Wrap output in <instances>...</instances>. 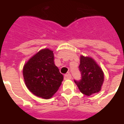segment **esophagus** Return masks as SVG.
<instances>
[{
  "label": "esophagus",
  "mask_w": 124,
  "mask_h": 124,
  "mask_svg": "<svg viewBox=\"0 0 124 124\" xmlns=\"http://www.w3.org/2000/svg\"><path fill=\"white\" fill-rule=\"evenodd\" d=\"M72 78V75L70 74H67L64 75V79H71Z\"/></svg>",
  "instance_id": "esophagus-1"
}]
</instances>
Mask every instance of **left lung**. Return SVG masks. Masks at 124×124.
<instances>
[{
    "mask_svg": "<svg viewBox=\"0 0 124 124\" xmlns=\"http://www.w3.org/2000/svg\"><path fill=\"white\" fill-rule=\"evenodd\" d=\"M81 73V79L74 80V82L83 94L90 96L101 90L104 82V73L92 58L80 56L78 67Z\"/></svg>",
    "mask_w": 124,
    "mask_h": 124,
    "instance_id": "obj_1",
    "label": "left lung"
}]
</instances>
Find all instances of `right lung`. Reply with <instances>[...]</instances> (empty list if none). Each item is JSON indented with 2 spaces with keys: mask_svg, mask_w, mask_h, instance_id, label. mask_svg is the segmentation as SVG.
<instances>
[{
  "mask_svg": "<svg viewBox=\"0 0 124 124\" xmlns=\"http://www.w3.org/2000/svg\"><path fill=\"white\" fill-rule=\"evenodd\" d=\"M23 75L27 87L36 96L49 99L59 89L63 75L54 63L53 51L40 50L23 67Z\"/></svg>",
  "mask_w": 124,
  "mask_h": 124,
  "instance_id": "right-lung-1",
  "label": "right lung"
}]
</instances>
